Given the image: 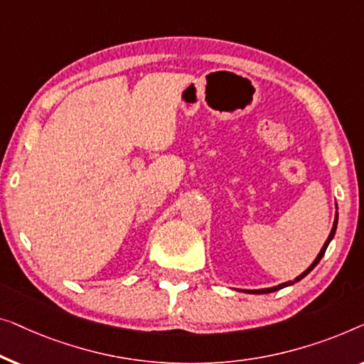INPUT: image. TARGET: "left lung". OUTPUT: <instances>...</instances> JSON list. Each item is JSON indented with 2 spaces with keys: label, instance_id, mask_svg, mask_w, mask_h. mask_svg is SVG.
Listing matches in <instances>:
<instances>
[{
  "label": "left lung",
  "instance_id": "obj_1",
  "mask_svg": "<svg viewBox=\"0 0 364 364\" xmlns=\"http://www.w3.org/2000/svg\"><path fill=\"white\" fill-rule=\"evenodd\" d=\"M336 224H338V214H336V218H335V223H333V228H331V232H330V235H328V239H326V242L323 244V247H321V250H320V254L316 255V259L314 260V264L310 265L309 269L305 270L304 274H300L299 277H296L295 280H290V282H285V284H280V285H277V287H270V289H262V290H244V291H247V294H270V291H275V290H280V289H284V287H289V285H291V284H295V282H299V280H301L305 277V275H309L311 270L315 269V265L320 262L321 260V257H323L325 255V250H326V247H328V244H330V240L333 239V235H335V231H336Z\"/></svg>",
  "mask_w": 364,
  "mask_h": 364
}]
</instances>
